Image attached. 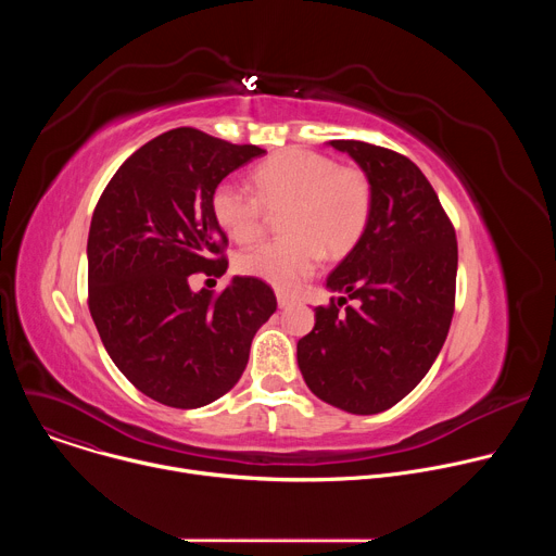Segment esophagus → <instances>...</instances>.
I'll return each instance as SVG.
<instances>
[{
    "label": "esophagus",
    "instance_id": "esophagus-1",
    "mask_svg": "<svg viewBox=\"0 0 556 556\" xmlns=\"http://www.w3.org/2000/svg\"><path fill=\"white\" fill-rule=\"evenodd\" d=\"M277 303H279V307H288L294 303V296H290L286 292H277Z\"/></svg>",
    "mask_w": 556,
    "mask_h": 556
}]
</instances>
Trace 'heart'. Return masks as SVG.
<instances>
[{
	"mask_svg": "<svg viewBox=\"0 0 556 556\" xmlns=\"http://www.w3.org/2000/svg\"><path fill=\"white\" fill-rule=\"evenodd\" d=\"M255 195L232 182L215 187L211 211L235 242H253L268 215L279 217L283 237L237 255L242 275L279 290H294L319 264L324 253L345 257L371 219L374 189L367 174L334 157L307 149L277 151L253 169Z\"/></svg>",
	"mask_w": 556,
	"mask_h": 556,
	"instance_id": "1",
	"label": "heart"
}]
</instances>
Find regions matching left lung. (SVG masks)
<instances>
[{
  "label": "left lung",
  "mask_w": 556,
  "mask_h": 556,
  "mask_svg": "<svg viewBox=\"0 0 556 556\" xmlns=\"http://www.w3.org/2000/svg\"><path fill=\"white\" fill-rule=\"evenodd\" d=\"M330 144L367 174L374 208L363 240L326 283L345 296L314 307L296 363L316 399L369 416L401 403L438 358L455 309L457 240L407 155L361 140Z\"/></svg>",
  "instance_id": "8db88e82"
}]
</instances>
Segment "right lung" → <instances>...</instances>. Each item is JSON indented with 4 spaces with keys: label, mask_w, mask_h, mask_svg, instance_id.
I'll return each instance as SVG.
<instances>
[{
    "label": "right lung",
    "mask_w": 556,
    "mask_h": 556,
    "mask_svg": "<svg viewBox=\"0 0 556 556\" xmlns=\"http://www.w3.org/2000/svg\"><path fill=\"white\" fill-rule=\"evenodd\" d=\"M262 153L178 127L134 151L94 208L90 314L114 365L155 403L198 409L230 391L277 309L273 288L253 277H232L219 294L189 288L193 273H226L211 198Z\"/></svg>",
    "instance_id": "add662e5"
}]
</instances>
